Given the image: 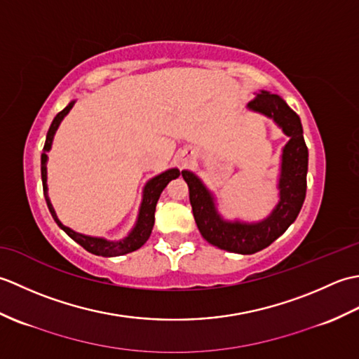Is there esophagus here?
I'll list each match as a JSON object with an SVG mask.
<instances>
[{"label":"esophagus","instance_id":"obj_1","mask_svg":"<svg viewBox=\"0 0 359 359\" xmlns=\"http://www.w3.org/2000/svg\"><path fill=\"white\" fill-rule=\"evenodd\" d=\"M189 157V152H185V154H184V158H182V160H184V162H187V158Z\"/></svg>","mask_w":359,"mask_h":359}]
</instances>
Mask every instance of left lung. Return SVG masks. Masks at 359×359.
<instances>
[{
    "mask_svg": "<svg viewBox=\"0 0 359 359\" xmlns=\"http://www.w3.org/2000/svg\"><path fill=\"white\" fill-rule=\"evenodd\" d=\"M247 109L273 120L288 137L280 154L279 199L269 216L257 222L225 219L217 210L215 194L199 175L188 170L182 171L189 188V202L202 238L220 250L239 255H253L266 248L294 222L306 199L309 170V149L304 142L301 118L284 98L262 89L255 100L247 104Z\"/></svg>",
    "mask_w": 359,
    "mask_h": 359,
    "instance_id": "obj_1",
    "label": "left lung"
}]
</instances>
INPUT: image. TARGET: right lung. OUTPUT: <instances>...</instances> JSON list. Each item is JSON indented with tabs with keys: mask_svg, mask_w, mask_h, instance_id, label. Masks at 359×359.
<instances>
[{
	"mask_svg": "<svg viewBox=\"0 0 359 359\" xmlns=\"http://www.w3.org/2000/svg\"><path fill=\"white\" fill-rule=\"evenodd\" d=\"M75 98L69 102V104L66 108L58 112L55 118L52 120V125L48 131V135H46V143L43 148V154H41V180H43V191L46 202H48V208L50 211V215L55 220L57 225L62 228V230L69 236L71 239H74L80 245L88 250L89 253L97 255V256H103V257H114V256H121V255H128L131 251L139 250L144 242L149 239L152 226H154V212H156V205L160 194L165 189V187L170 184L172 179H177L180 175V171L177 168H171V170H166L163 172H160L154 177L149 179L147 184L143 187V194H142V203L139 208V215H137V220L134 226L131 228V231L125 236L123 239L120 241H109L104 238H98V236H89V234H83L74 231L72 228L66 226L62 224V220L58 219L55 210L52 207V202L49 199V193H48V152L52 148V142H53V135H55L57 129L62 123L63 118L69 114V111L74 108L75 104Z\"/></svg>",
	"mask_w": 359,
	"mask_h": 359,
	"instance_id": "right-lung-1",
	"label": "right lung"
}]
</instances>
